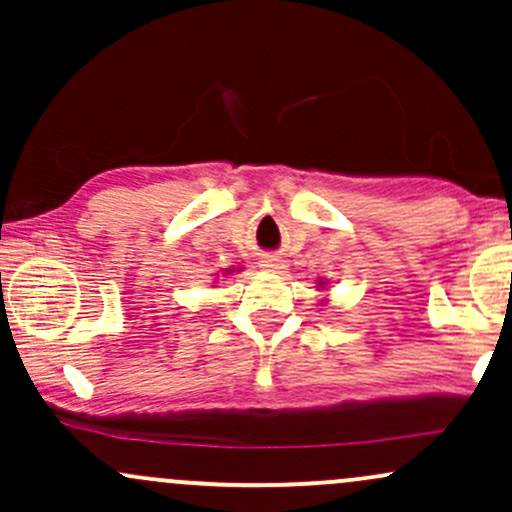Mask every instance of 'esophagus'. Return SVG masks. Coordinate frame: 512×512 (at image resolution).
Instances as JSON below:
<instances>
[{
  "instance_id": "esophagus-1",
  "label": "esophagus",
  "mask_w": 512,
  "mask_h": 512,
  "mask_svg": "<svg viewBox=\"0 0 512 512\" xmlns=\"http://www.w3.org/2000/svg\"><path fill=\"white\" fill-rule=\"evenodd\" d=\"M262 264L267 269H272V272H281V269H286V264H284V260H281L279 255H264L262 257Z\"/></svg>"
}]
</instances>
